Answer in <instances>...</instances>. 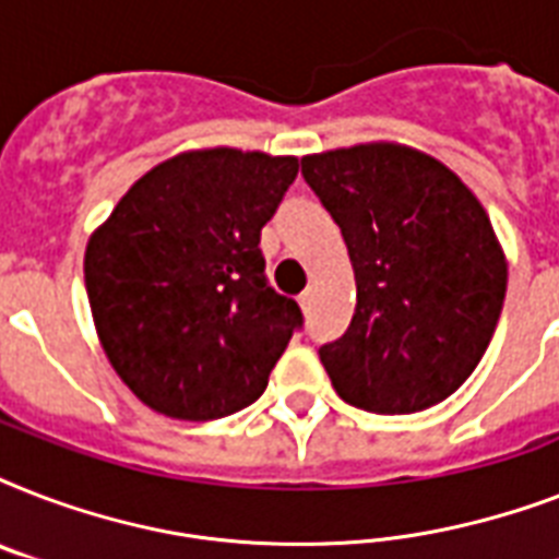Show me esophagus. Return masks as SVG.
<instances>
[{
	"mask_svg": "<svg viewBox=\"0 0 559 559\" xmlns=\"http://www.w3.org/2000/svg\"><path fill=\"white\" fill-rule=\"evenodd\" d=\"M310 298H313V293H310V289H305V293L298 296V305H301V310H307V307H310Z\"/></svg>",
	"mask_w": 559,
	"mask_h": 559,
	"instance_id": "obj_1",
	"label": "esophagus"
}]
</instances>
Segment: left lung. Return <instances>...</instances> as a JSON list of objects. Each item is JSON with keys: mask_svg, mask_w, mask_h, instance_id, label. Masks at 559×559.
<instances>
[{"mask_svg": "<svg viewBox=\"0 0 559 559\" xmlns=\"http://www.w3.org/2000/svg\"><path fill=\"white\" fill-rule=\"evenodd\" d=\"M357 275L348 331L319 348L333 389L373 415L441 403L476 371L508 266L481 202L450 168L400 144L301 159Z\"/></svg>", "mask_w": 559, "mask_h": 559, "instance_id": "8db88e82", "label": "left lung"}]
</instances>
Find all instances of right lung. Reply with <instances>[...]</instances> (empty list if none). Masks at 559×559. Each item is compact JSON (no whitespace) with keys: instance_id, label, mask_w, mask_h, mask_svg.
<instances>
[{"instance_id":"right-lung-1","label":"right lung","mask_w":559,"mask_h":559,"mask_svg":"<svg viewBox=\"0 0 559 559\" xmlns=\"http://www.w3.org/2000/svg\"><path fill=\"white\" fill-rule=\"evenodd\" d=\"M296 174V156L182 153L144 174L92 235V319L142 403L214 420L261 397L305 328L296 298L270 287L261 252V228Z\"/></svg>"}]
</instances>
